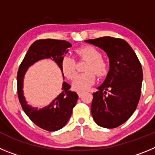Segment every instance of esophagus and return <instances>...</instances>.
<instances>
[{
	"label": "esophagus",
	"instance_id": "obj_1",
	"mask_svg": "<svg viewBox=\"0 0 155 155\" xmlns=\"http://www.w3.org/2000/svg\"><path fill=\"white\" fill-rule=\"evenodd\" d=\"M78 96L79 97H81L82 94H83V91H78Z\"/></svg>",
	"mask_w": 155,
	"mask_h": 155
}]
</instances>
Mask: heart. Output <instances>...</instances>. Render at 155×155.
Wrapping results in <instances>:
<instances>
[{
  "mask_svg": "<svg viewBox=\"0 0 155 155\" xmlns=\"http://www.w3.org/2000/svg\"><path fill=\"white\" fill-rule=\"evenodd\" d=\"M76 53L80 58L87 61L84 67V73L77 74L76 63L71 56H65L61 61V70L69 80H73V87L78 91L88 89L95 82L96 77H105L109 71L107 62L101 57V53L92 46H84L76 50Z\"/></svg>",
  "mask_w": 155,
  "mask_h": 155,
  "instance_id": "1",
  "label": "heart"
}]
</instances>
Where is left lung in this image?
I'll return each instance as SVG.
<instances>
[{
    "label": "left lung",
    "mask_w": 155,
    "mask_h": 155,
    "mask_svg": "<svg viewBox=\"0 0 155 155\" xmlns=\"http://www.w3.org/2000/svg\"><path fill=\"white\" fill-rule=\"evenodd\" d=\"M85 42L103 50L109 59L107 76L98 91L93 93L92 117L100 127L116 128L137 107L143 81L141 64L124 39L105 36Z\"/></svg>",
    "instance_id": "left-lung-1"
}]
</instances>
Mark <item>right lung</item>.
I'll return each mask as SVG.
<instances>
[{"instance_id":"right-lung-1","label":"right lung","mask_w":155,"mask_h":155,"mask_svg":"<svg viewBox=\"0 0 155 155\" xmlns=\"http://www.w3.org/2000/svg\"><path fill=\"white\" fill-rule=\"evenodd\" d=\"M72 45L69 42L58 39H39L34 42L25 56L17 74L18 96L21 107L28 118L36 126L47 131H57L63 128L71 118L73 108L76 105L78 95L70 90L71 85L63 82L62 92L47 106L42 109L28 105L23 94V81L30 66L42 59H52L61 70V61L68 48ZM62 71V70H61ZM63 76L64 73L62 72ZM64 79V77H63Z\"/></svg>"}]
</instances>
